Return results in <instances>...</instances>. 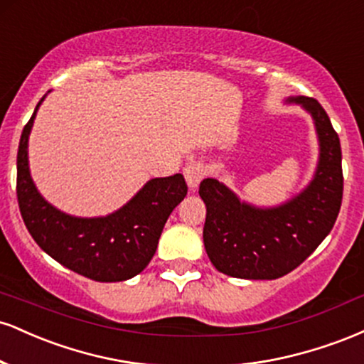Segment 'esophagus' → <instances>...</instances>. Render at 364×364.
<instances>
[{
  "mask_svg": "<svg viewBox=\"0 0 364 364\" xmlns=\"http://www.w3.org/2000/svg\"><path fill=\"white\" fill-rule=\"evenodd\" d=\"M183 174H185L188 188H190L191 191H195L196 188H198L200 181L205 178V169H203V166L200 164V162H190V164L183 169Z\"/></svg>",
  "mask_w": 364,
  "mask_h": 364,
  "instance_id": "34e87169",
  "label": "esophagus"
}]
</instances>
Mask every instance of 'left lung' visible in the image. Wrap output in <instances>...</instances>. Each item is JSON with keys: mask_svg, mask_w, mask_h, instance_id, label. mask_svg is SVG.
Segmentation results:
<instances>
[{"mask_svg": "<svg viewBox=\"0 0 364 364\" xmlns=\"http://www.w3.org/2000/svg\"><path fill=\"white\" fill-rule=\"evenodd\" d=\"M311 116L318 162L311 181L281 205L245 202L217 178L200 183L207 207L203 245L219 272L250 281H272L301 265L336 224L342 202V152L336 129L318 101L287 97Z\"/></svg>", "mask_w": 364, "mask_h": 364, "instance_id": "1", "label": "left lung"}]
</instances>
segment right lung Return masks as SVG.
Instances as JSON below:
<instances>
[{
    "instance_id": "add662e5",
    "label": "right lung",
    "mask_w": 364,
    "mask_h": 364,
    "mask_svg": "<svg viewBox=\"0 0 364 364\" xmlns=\"http://www.w3.org/2000/svg\"><path fill=\"white\" fill-rule=\"evenodd\" d=\"M46 95L25 124L16 156V196L23 223L36 243L66 269L99 282L128 281L152 260L166 220L186 196L185 178L149 179L107 215L77 217L60 210L39 193L28 168V135Z\"/></svg>"
}]
</instances>
